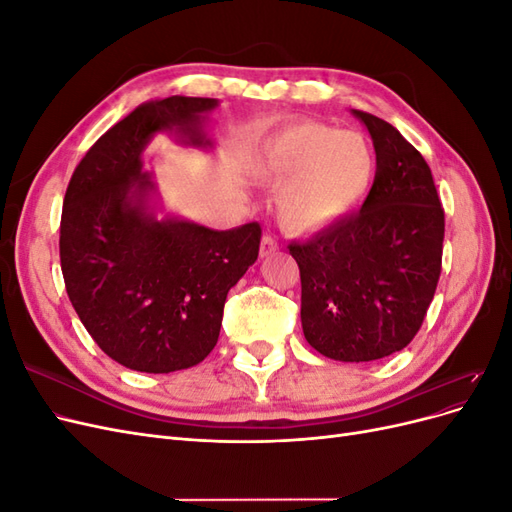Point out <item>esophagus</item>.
<instances>
[{"instance_id":"34e87169","label":"esophagus","mask_w":512,"mask_h":512,"mask_svg":"<svg viewBox=\"0 0 512 512\" xmlns=\"http://www.w3.org/2000/svg\"><path fill=\"white\" fill-rule=\"evenodd\" d=\"M277 239L271 235V232H267L265 237H262V243H260V256H269V254H273L275 250H277Z\"/></svg>"}]
</instances>
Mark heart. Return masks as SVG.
<instances>
[{
  "instance_id": "obj_1",
  "label": "heart",
  "mask_w": 512,
  "mask_h": 512,
  "mask_svg": "<svg viewBox=\"0 0 512 512\" xmlns=\"http://www.w3.org/2000/svg\"><path fill=\"white\" fill-rule=\"evenodd\" d=\"M260 173L280 198V218L290 232H314L352 209L374 175V153L356 132H337L303 121L275 134L262 151Z\"/></svg>"
}]
</instances>
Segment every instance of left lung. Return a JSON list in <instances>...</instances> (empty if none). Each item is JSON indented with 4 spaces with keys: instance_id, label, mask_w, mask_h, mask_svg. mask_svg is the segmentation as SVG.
Returning a JSON list of instances; mask_svg holds the SVG:
<instances>
[{
    "instance_id": "left-lung-1",
    "label": "left lung",
    "mask_w": 512,
    "mask_h": 512,
    "mask_svg": "<svg viewBox=\"0 0 512 512\" xmlns=\"http://www.w3.org/2000/svg\"><path fill=\"white\" fill-rule=\"evenodd\" d=\"M352 113L374 141V185L361 211L288 250L309 346L361 363L404 350L421 329L442 271L444 209L421 153L391 123Z\"/></svg>"
}]
</instances>
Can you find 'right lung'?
<instances>
[{
  "instance_id": "1",
  "label": "right lung",
  "mask_w": 512,
  "mask_h": 512,
  "mask_svg": "<svg viewBox=\"0 0 512 512\" xmlns=\"http://www.w3.org/2000/svg\"><path fill=\"white\" fill-rule=\"evenodd\" d=\"M213 98L149 100L91 145L74 168L59 226L61 273L94 342L119 365L168 374L200 363L218 344L228 290L254 265L258 222L211 230L158 222L141 153L160 130L194 145Z\"/></svg>"
}]
</instances>
